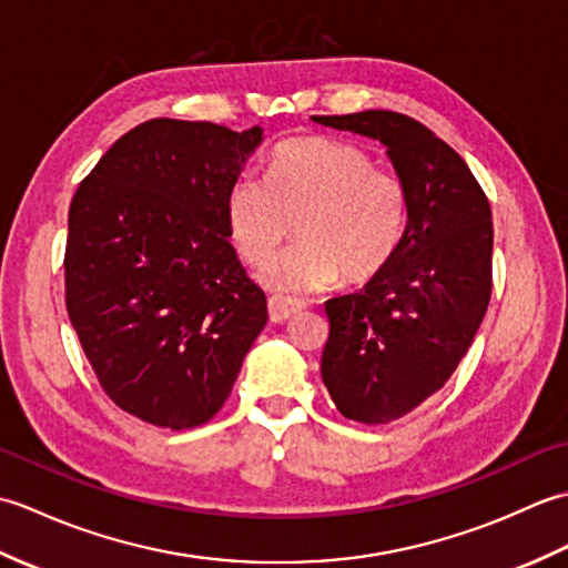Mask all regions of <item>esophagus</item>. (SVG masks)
Returning a JSON list of instances; mask_svg holds the SVG:
<instances>
[{
    "label": "esophagus",
    "instance_id": "obj_1",
    "mask_svg": "<svg viewBox=\"0 0 568 568\" xmlns=\"http://www.w3.org/2000/svg\"><path fill=\"white\" fill-rule=\"evenodd\" d=\"M300 310H303V303H297V300H285V297L268 300V317L273 324L287 322L291 317H295Z\"/></svg>",
    "mask_w": 568,
    "mask_h": 568
}]
</instances>
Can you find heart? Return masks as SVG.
Masks as SVG:
<instances>
[{
	"instance_id": "obj_1",
	"label": "heart",
	"mask_w": 568,
	"mask_h": 568,
	"mask_svg": "<svg viewBox=\"0 0 568 568\" xmlns=\"http://www.w3.org/2000/svg\"><path fill=\"white\" fill-rule=\"evenodd\" d=\"M226 229L241 258L265 265L295 220V244L261 273L281 295L317 293L344 275H378L400 248L409 192L354 143L291 139L275 146L263 175L241 173L226 192Z\"/></svg>"
}]
</instances>
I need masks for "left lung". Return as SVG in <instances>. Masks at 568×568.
<instances>
[{"instance_id": "obj_1", "label": "left lung", "mask_w": 568, "mask_h": 568, "mask_svg": "<svg viewBox=\"0 0 568 568\" xmlns=\"http://www.w3.org/2000/svg\"><path fill=\"white\" fill-rule=\"evenodd\" d=\"M312 122L381 141L409 192L395 258L361 291L324 305L322 381L336 409L364 425H388L444 388L484 322L490 204L462 155L413 116L366 110Z\"/></svg>"}]
</instances>
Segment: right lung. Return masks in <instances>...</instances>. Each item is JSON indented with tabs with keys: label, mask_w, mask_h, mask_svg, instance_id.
Instances as JSON below:
<instances>
[{
	"label": "right lung",
	"mask_w": 568,
	"mask_h": 568,
	"mask_svg": "<svg viewBox=\"0 0 568 568\" xmlns=\"http://www.w3.org/2000/svg\"><path fill=\"white\" fill-rule=\"evenodd\" d=\"M261 141V126L151 119L70 202L68 317L104 393L149 425L190 429L220 413L268 322L224 212Z\"/></svg>",
	"instance_id": "right-lung-1"
}]
</instances>
